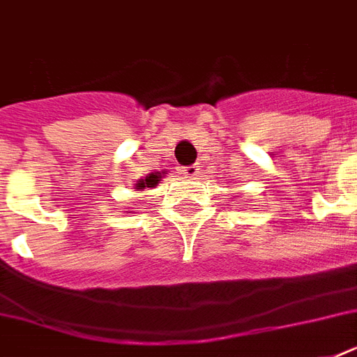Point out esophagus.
Here are the masks:
<instances>
[{
  "label": "esophagus",
  "mask_w": 357,
  "mask_h": 357,
  "mask_svg": "<svg viewBox=\"0 0 357 357\" xmlns=\"http://www.w3.org/2000/svg\"><path fill=\"white\" fill-rule=\"evenodd\" d=\"M198 172H200V168L196 167V165H190V167H183V168H181V174H183V176L187 179H196Z\"/></svg>",
  "instance_id": "1"
}]
</instances>
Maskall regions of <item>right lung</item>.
I'll return each instance as SVG.
<instances>
[{"label": "right lung", "mask_w": 357, "mask_h": 357, "mask_svg": "<svg viewBox=\"0 0 357 357\" xmlns=\"http://www.w3.org/2000/svg\"><path fill=\"white\" fill-rule=\"evenodd\" d=\"M165 174H167V170H162V172H151V174H148L146 178L139 179V181L135 183V189H137V190H144L146 187H148V189H151V187H155V185L159 183V181H161V176H165Z\"/></svg>", "instance_id": "obj_1"}]
</instances>
